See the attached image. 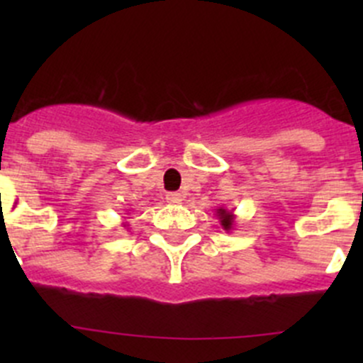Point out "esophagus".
I'll return each instance as SVG.
<instances>
[{
	"label": "esophagus",
	"mask_w": 363,
	"mask_h": 363,
	"mask_svg": "<svg viewBox=\"0 0 363 363\" xmlns=\"http://www.w3.org/2000/svg\"><path fill=\"white\" fill-rule=\"evenodd\" d=\"M182 199H184V196H182L181 193H168L167 195V200L170 203H181Z\"/></svg>",
	"instance_id": "1"
}]
</instances>
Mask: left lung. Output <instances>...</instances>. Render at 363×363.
I'll use <instances>...</instances> for the list:
<instances>
[{
    "label": "left lung",
    "instance_id": "left-lung-1",
    "mask_svg": "<svg viewBox=\"0 0 363 363\" xmlns=\"http://www.w3.org/2000/svg\"><path fill=\"white\" fill-rule=\"evenodd\" d=\"M216 216H218L219 225H221L223 230H226V232L233 230V226H235V214H233V211H228L225 207H218L216 208Z\"/></svg>",
    "mask_w": 363,
    "mask_h": 363
}]
</instances>
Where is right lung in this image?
<instances>
[{
  "instance_id": "obj_1",
  "label": "right lung",
  "mask_w": 363,
  "mask_h": 363,
  "mask_svg": "<svg viewBox=\"0 0 363 363\" xmlns=\"http://www.w3.org/2000/svg\"><path fill=\"white\" fill-rule=\"evenodd\" d=\"M123 226H126V223H123Z\"/></svg>"
}]
</instances>
